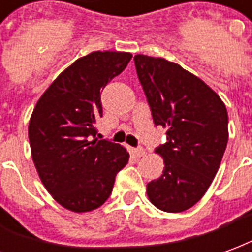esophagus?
I'll return each mask as SVG.
<instances>
[{"mask_svg":"<svg viewBox=\"0 0 252 252\" xmlns=\"http://www.w3.org/2000/svg\"><path fill=\"white\" fill-rule=\"evenodd\" d=\"M133 152L135 153V156H138V157H142V156H145V154H146V152H145L144 148H135Z\"/></svg>","mask_w":252,"mask_h":252,"instance_id":"1","label":"esophagus"}]
</instances>
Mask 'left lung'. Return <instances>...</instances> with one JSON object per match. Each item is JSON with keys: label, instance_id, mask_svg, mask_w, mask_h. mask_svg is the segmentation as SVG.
<instances>
[{"label": "left lung", "instance_id": "8db88e82", "mask_svg": "<svg viewBox=\"0 0 252 252\" xmlns=\"http://www.w3.org/2000/svg\"><path fill=\"white\" fill-rule=\"evenodd\" d=\"M156 126L166 142L156 148L165 168L148 184V197L165 212H183L197 203L218 173L228 142V114L219 95L179 64L134 56Z\"/></svg>", "mask_w": 252, "mask_h": 252}]
</instances>
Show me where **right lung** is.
Wrapping results in <instances>:
<instances>
[{"label":"right lung","instance_id":"add662e5","mask_svg":"<svg viewBox=\"0 0 252 252\" xmlns=\"http://www.w3.org/2000/svg\"><path fill=\"white\" fill-rule=\"evenodd\" d=\"M131 59L127 52H93L78 59L38 99L28 135L38 176L53 199L73 212L100 207L128 162L121 145L96 138L100 94Z\"/></svg>","mask_w":252,"mask_h":252}]
</instances>
